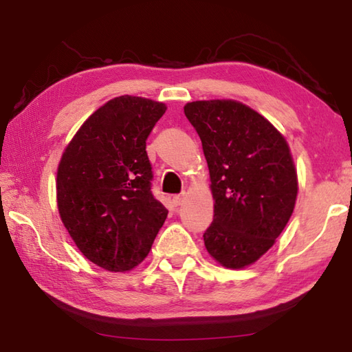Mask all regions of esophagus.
Instances as JSON below:
<instances>
[{
    "label": "esophagus",
    "instance_id": "1",
    "mask_svg": "<svg viewBox=\"0 0 352 352\" xmlns=\"http://www.w3.org/2000/svg\"><path fill=\"white\" fill-rule=\"evenodd\" d=\"M184 200H185V192H182V195L173 196V205H175V206L182 205V204H184Z\"/></svg>",
    "mask_w": 352,
    "mask_h": 352
}]
</instances>
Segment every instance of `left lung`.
Listing matches in <instances>:
<instances>
[{
    "label": "left lung",
    "instance_id": "1",
    "mask_svg": "<svg viewBox=\"0 0 352 352\" xmlns=\"http://www.w3.org/2000/svg\"><path fill=\"white\" fill-rule=\"evenodd\" d=\"M210 168L214 220L205 248L228 269L254 264L290 220L298 176L289 144L274 124L235 100L184 106Z\"/></svg>",
    "mask_w": 352,
    "mask_h": 352
}]
</instances>
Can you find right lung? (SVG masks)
<instances>
[{"mask_svg": "<svg viewBox=\"0 0 352 352\" xmlns=\"http://www.w3.org/2000/svg\"><path fill=\"white\" fill-rule=\"evenodd\" d=\"M167 111L153 100L121 96L92 113L57 167V210L78 250L109 272L144 260L167 208L152 195L146 140Z\"/></svg>", "mask_w": 352, "mask_h": 352, "instance_id": "obj_1", "label": "right lung"}]
</instances>
